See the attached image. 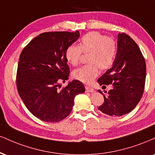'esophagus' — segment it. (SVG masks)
<instances>
[{
  "label": "esophagus",
  "instance_id": "34e87169",
  "mask_svg": "<svg viewBox=\"0 0 155 155\" xmlns=\"http://www.w3.org/2000/svg\"><path fill=\"white\" fill-rule=\"evenodd\" d=\"M86 92H94V89L90 87H86Z\"/></svg>",
  "mask_w": 155,
  "mask_h": 155
}]
</instances>
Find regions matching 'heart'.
Masks as SVG:
<instances>
[{
	"label": "heart",
	"mask_w": 155,
	"mask_h": 155,
	"mask_svg": "<svg viewBox=\"0 0 155 155\" xmlns=\"http://www.w3.org/2000/svg\"><path fill=\"white\" fill-rule=\"evenodd\" d=\"M118 52L116 42L106 35L91 31L81 37L79 46L71 45L65 51L67 62L76 66L83 53H89V64L76 68L73 71V77L81 82L89 84L98 75V67L101 70H107L115 62Z\"/></svg>",
	"instance_id": "heart-1"
}]
</instances>
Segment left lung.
<instances>
[{"instance_id": "8db88e82", "label": "left lung", "mask_w": 155, "mask_h": 155, "mask_svg": "<svg viewBox=\"0 0 155 155\" xmlns=\"http://www.w3.org/2000/svg\"><path fill=\"white\" fill-rule=\"evenodd\" d=\"M146 63L138 45L126 33H119L118 52L113 67L97 80L100 85L113 84L103 94L99 110L110 116H121L131 112L140 101L144 90ZM100 94L102 92L98 90Z\"/></svg>"}]
</instances>
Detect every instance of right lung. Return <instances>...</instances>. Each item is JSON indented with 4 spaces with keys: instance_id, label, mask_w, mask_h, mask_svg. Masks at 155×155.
Returning <instances> with one entry per match:
<instances>
[{
    "instance_id": "obj_1",
    "label": "right lung",
    "mask_w": 155,
    "mask_h": 155,
    "mask_svg": "<svg viewBox=\"0 0 155 155\" xmlns=\"http://www.w3.org/2000/svg\"><path fill=\"white\" fill-rule=\"evenodd\" d=\"M80 36L79 31H47L31 40L22 50L16 72L18 94L35 117L58 122L70 114L74 97L85 92L81 81L74 80L61 89L70 69L65 51Z\"/></svg>"
}]
</instances>
